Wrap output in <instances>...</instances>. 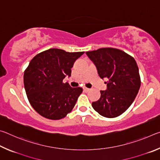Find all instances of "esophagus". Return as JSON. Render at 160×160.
<instances>
[{
	"mask_svg": "<svg viewBox=\"0 0 160 160\" xmlns=\"http://www.w3.org/2000/svg\"><path fill=\"white\" fill-rule=\"evenodd\" d=\"M83 90H84V92H88V91H90V89L87 88H84Z\"/></svg>",
	"mask_w": 160,
	"mask_h": 160,
	"instance_id": "obj_1",
	"label": "esophagus"
}]
</instances>
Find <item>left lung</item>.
Wrapping results in <instances>:
<instances>
[{
  "label": "left lung",
  "mask_w": 160,
  "mask_h": 160,
  "mask_svg": "<svg viewBox=\"0 0 160 160\" xmlns=\"http://www.w3.org/2000/svg\"><path fill=\"white\" fill-rule=\"evenodd\" d=\"M86 54L96 66L99 76L107 80V90L100 91L99 99L92 103L93 109L107 118L122 114L133 102L140 87L136 61L117 48H102Z\"/></svg>",
  "instance_id": "8db88e82"
}]
</instances>
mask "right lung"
Returning <instances> with one entry per match:
<instances>
[{"instance_id":"1","label":"right lung","mask_w":160,"mask_h":160,"mask_svg":"<svg viewBox=\"0 0 160 160\" xmlns=\"http://www.w3.org/2000/svg\"><path fill=\"white\" fill-rule=\"evenodd\" d=\"M82 52L50 48L32 59L24 73V85L32 107L44 117L58 120L71 112L81 88H71L63 80L71 75L75 61Z\"/></svg>"}]
</instances>
